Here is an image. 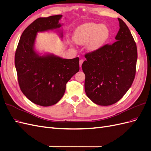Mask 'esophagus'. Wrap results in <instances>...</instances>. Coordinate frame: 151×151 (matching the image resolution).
Masks as SVG:
<instances>
[{"label": "esophagus", "mask_w": 151, "mask_h": 151, "mask_svg": "<svg viewBox=\"0 0 151 151\" xmlns=\"http://www.w3.org/2000/svg\"><path fill=\"white\" fill-rule=\"evenodd\" d=\"M83 62H84L83 60H79V65H80L81 67V66H82V64H83Z\"/></svg>", "instance_id": "34e87169"}]
</instances>
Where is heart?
<instances>
[{
    "mask_svg": "<svg viewBox=\"0 0 151 151\" xmlns=\"http://www.w3.org/2000/svg\"><path fill=\"white\" fill-rule=\"evenodd\" d=\"M109 37V30L105 25L95 23H87L76 28L73 39L77 44L83 45L87 43L89 51L99 50Z\"/></svg>",
    "mask_w": 151,
    "mask_h": 151,
    "instance_id": "1",
    "label": "heart"
}]
</instances>
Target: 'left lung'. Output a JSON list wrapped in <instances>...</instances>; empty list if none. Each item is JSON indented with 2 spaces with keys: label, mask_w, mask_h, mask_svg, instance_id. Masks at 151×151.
<instances>
[{
  "label": "left lung",
  "mask_w": 151,
  "mask_h": 151,
  "mask_svg": "<svg viewBox=\"0 0 151 151\" xmlns=\"http://www.w3.org/2000/svg\"><path fill=\"white\" fill-rule=\"evenodd\" d=\"M115 42L85 55L82 69L86 94L95 104L116 103L128 91L135 79L137 60L136 43L128 26L120 18Z\"/></svg>",
  "instance_id": "8db88e82"
}]
</instances>
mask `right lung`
I'll list each match as a JSON object with an SVG mask.
<instances>
[{"label": "right lung", "mask_w": 151, "mask_h": 151, "mask_svg": "<svg viewBox=\"0 0 151 151\" xmlns=\"http://www.w3.org/2000/svg\"><path fill=\"white\" fill-rule=\"evenodd\" d=\"M62 15L39 18L23 31L16 49L14 64L20 89L35 104L48 107L63 97L66 84L79 70V58L63 59L53 54L39 55L35 50L39 32L56 30L63 32L59 20Z\"/></svg>", "instance_id": "1"}]
</instances>
